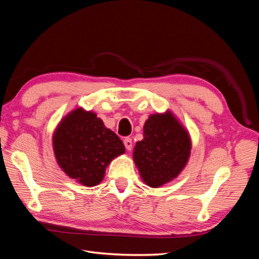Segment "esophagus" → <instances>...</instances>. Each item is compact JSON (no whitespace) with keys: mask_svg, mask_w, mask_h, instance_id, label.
Masks as SVG:
<instances>
[{"mask_svg":"<svg viewBox=\"0 0 259 259\" xmlns=\"http://www.w3.org/2000/svg\"><path fill=\"white\" fill-rule=\"evenodd\" d=\"M124 146H125V148H126V150H128V151L132 150L133 143H132V139L130 137L124 138Z\"/></svg>","mask_w":259,"mask_h":259,"instance_id":"esophagus-1","label":"esophagus"}]
</instances>
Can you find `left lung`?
Returning <instances> with one entry per match:
<instances>
[{
	"label": "left lung",
	"mask_w": 259,
	"mask_h": 259,
	"mask_svg": "<svg viewBox=\"0 0 259 259\" xmlns=\"http://www.w3.org/2000/svg\"><path fill=\"white\" fill-rule=\"evenodd\" d=\"M188 130L170 110L150 114L144 125V139L136 143L133 160L140 178L159 188L178 177L191 153Z\"/></svg>",
	"instance_id": "obj_1"
}]
</instances>
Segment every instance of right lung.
<instances>
[{
  "mask_svg": "<svg viewBox=\"0 0 259 259\" xmlns=\"http://www.w3.org/2000/svg\"><path fill=\"white\" fill-rule=\"evenodd\" d=\"M52 138L58 166L86 187L103 182L110 162L125 153L122 140L105 126L95 112L82 107L62 117Z\"/></svg>",
  "mask_w": 259,
  "mask_h": 259,
  "instance_id": "1",
  "label": "right lung"
}]
</instances>
